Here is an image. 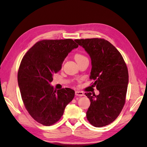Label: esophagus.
Here are the masks:
<instances>
[{
    "mask_svg": "<svg viewBox=\"0 0 147 147\" xmlns=\"http://www.w3.org/2000/svg\"><path fill=\"white\" fill-rule=\"evenodd\" d=\"M75 94L76 96H84V93L82 92H80V91H76Z\"/></svg>",
    "mask_w": 147,
    "mask_h": 147,
    "instance_id": "esophagus-1",
    "label": "esophagus"
}]
</instances>
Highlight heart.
<instances>
[{
    "label": "heart",
    "mask_w": 147,
    "mask_h": 147,
    "mask_svg": "<svg viewBox=\"0 0 147 147\" xmlns=\"http://www.w3.org/2000/svg\"><path fill=\"white\" fill-rule=\"evenodd\" d=\"M74 58L76 61H77V62H79L80 61H82L83 60L85 59H87V57L86 56H85L84 54H80V53H77L76 54L74 55Z\"/></svg>",
    "instance_id": "1"
}]
</instances>
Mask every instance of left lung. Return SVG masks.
<instances>
[{"label":"left lung","instance_id":"1","mask_svg":"<svg viewBox=\"0 0 147 147\" xmlns=\"http://www.w3.org/2000/svg\"><path fill=\"white\" fill-rule=\"evenodd\" d=\"M92 60L90 79L99 92L85 94L90 100L87 118L92 125L100 127L111 124L119 115L125 101L129 81L125 61L114 46L101 38L76 40Z\"/></svg>","mask_w":147,"mask_h":147}]
</instances>
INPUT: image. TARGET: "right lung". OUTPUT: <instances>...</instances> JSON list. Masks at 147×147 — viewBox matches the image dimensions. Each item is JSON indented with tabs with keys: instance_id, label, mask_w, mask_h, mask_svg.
I'll return each instance as SVG.
<instances>
[{
	"instance_id": "obj_1",
	"label": "right lung",
	"mask_w": 147,
	"mask_h": 147,
	"mask_svg": "<svg viewBox=\"0 0 147 147\" xmlns=\"http://www.w3.org/2000/svg\"><path fill=\"white\" fill-rule=\"evenodd\" d=\"M78 47L71 39L43 40L36 42L21 60L18 82L22 101L30 116L42 125L57 122L74 97L73 90H57L50 83L68 53Z\"/></svg>"
}]
</instances>
